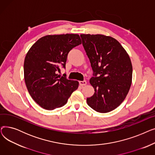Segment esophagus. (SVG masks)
<instances>
[{
	"mask_svg": "<svg viewBox=\"0 0 155 155\" xmlns=\"http://www.w3.org/2000/svg\"><path fill=\"white\" fill-rule=\"evenodd\" d=\"M79 84L81 85V86H84L87 84V82L85 80H83V81H80L79 82Z\"/></svg>",
	"mask_w": 155,
	"mask_h": 155,
	"instance_id": "esophagus-1",
	"label": "esophagus"
}]
</instances>
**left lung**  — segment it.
I'll list each match as a JSON object with an SVG mask.
<instances>
[{"label": "left lung", "instance_id": "1", "mask_svg": "<svg viewBox=\"0 0 155 155\" xmlns=\"http://www.w3.org/2000/svg\"><path fill=\"white\" fill-rule=\"evenodd\" d=\"M94 71L90 83L94 94L87 104L106 113L124 101L131 85L133 67L129 56L117 41L102 35H80Z\"/></svg>", "mask_w": 155, "mask_h": 155}]
</instances>
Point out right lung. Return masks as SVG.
I'll return each instance as SVG.
<instances>
[{
	"mask_svg": "<svg viewBox=\"0 0 155 155\" xmlns=\"http://www.w3.org/2000/svg\"><path fill=\"white\" fill-rule=\"evenodd\" d=\"M82 43L77 34L47 35L39 39L26 54L24 80L31 97L42 108L53 110L67 104L78 87L77 80L58 75L69 51Z\"/></svg>",
	"mask_w": 155,
	"mask_h": 155,
	"instance_id": "1",
	"label": "right lung"
}]
</instances>
